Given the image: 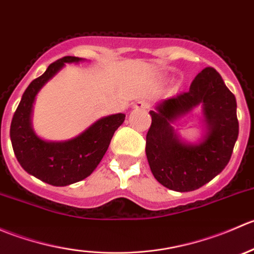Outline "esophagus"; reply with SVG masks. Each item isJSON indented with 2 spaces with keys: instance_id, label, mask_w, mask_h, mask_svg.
Wrapping results in <instances>:
<instances>
[{
  "instance_id": "34e87169",
  "label": "esophagus",
  "mask_w": 254,
  "mask_h": 254,
  "mask_svg": "<svg viewBox=\"0 0 254 254\" xmlns=\"http://www.w3.org/2000/svg\"><path fill=\"white\" fill-rule=\"evenodd\" d=\"M134 109H147L148 108V103L145 101H137L135 102L134 106H132Z\"/></svg>"
}]
</instances>
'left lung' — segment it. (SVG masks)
<instances>
[{
    "label": "left lung",
    "mask_w": 254,
    "mask_h": 254,
    "mask_svg": "<svg viewBox=\"0 0 254 254\" xmlns=\"http://www.w3.org/2000/svg\"><path fill=\"white\" fill-rule=\"evenodd\" d=\"M202 109L203 135L196 143L179 136L173 125ZM236 98L215 68L198 73L186 93L158 102L150 111L146 156L153 177L172 190L191 191L222 172L238 137Z\"/></svg>",
    "instance_id": "8db88e82"
}]
</instances>
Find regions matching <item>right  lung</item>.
Here are the masks:
<instances>
[{
  "label": "right lung",
  "instance_id": "right-lung-1",
  "mask_svg": "<svg viewBox=\"0 0 254 254\" xmlns=\"http://www.w3.org/2000/svg\"><path fill=\"white\" fill-rule=\"evenodd\" d=\"M82 61L84 59L65 56L49 65L27 87L11 123L9 135L19 165L29 175L55 187L70 186L91 175L108 150L115 130L125 120L123 113L107 115L65 141H48L35 134L32 115L37 94L66 64Z\"/></svg>",
  "mask_w": 254,
  "mask_h": 254
}]
</instances>
